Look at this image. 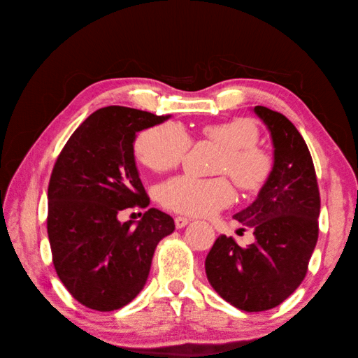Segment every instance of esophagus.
I'll use <instances>...</instances> for the list:
<instances>
[{"label": "esophagus", "instance_id": "esophagus-1", "mask_svg": "<svg viewBox=\"0 0 358 358\" xmlns=\"http://www.w3.org/2000/svg\"><path fill=\"white\" fill-rule=\"evenodd\" d=\"M187 224H189V219L187 217H183V216L175 217V227H177V229H185Z\"/></svg>", "mask_w": 358, "mask_h": 358}]
</instances>
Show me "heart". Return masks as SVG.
<instances>
[{
    "label": "heart",
    "instance_id": "heart-1",
    "mask_svg": "<svg viewBox=\"0 0 358 358\" xmlns=\"http://www.w3.org/2000/svg\"><path fill=\"white\" fill-rule=\"evenodd\" d=\"M206 139L224 148L217 171L227 172L244 191H258L272 173V158L268 152L257 147L258 128L249 119H235L213 123L201 128ZM191 139L178 123L144 129L134 142L136 157L155 172L169 171L180 164L189 150ZM159 203L167 210L210 216L235 200V191L225 177L199 178L194 175H177L158 186Z\"/></svg>",
    "mask_w": 358,
    "mask_h": 358
}]
</instances>
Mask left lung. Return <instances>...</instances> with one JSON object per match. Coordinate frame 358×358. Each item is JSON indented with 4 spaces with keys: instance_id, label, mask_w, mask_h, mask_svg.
<instances>
[{
    "instance_id": "obj_1",
    "label": "left lung",
    "mask_w": 358,
    "mask_h": 358,
    "mask_svg": "<svg viewBox=\"0 0 358 358\" xmlns=\"http://www.w3.org/2000/svg\"><path fill=\"white\" fill-rule=\"evenodd\" d=\"M271 134L274 166L252 203L233 219L249 227L255 241L239 247L220 235L205 259L208 282L244 311L280 305L302 283L317 241L320 189L308 147L280 113L253 108Z\"/></svg>"
}]
</instances>
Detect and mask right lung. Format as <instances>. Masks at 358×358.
I'll return each instance as SVG.
<instances>
[{"label":"right lung","instance_id":"1","mask_svg":"<svg viewBox=\"0 0 358 358\" xmlns=\"http://www.w3.org/2000/svg\"><path fill=\"white\" fill-rule=\"evenodd\" d=\"M169 117L101 108L75 129L56 161L47 220L53 264L87 308L113 311L131 302L144 288L158 243L175 230L173 219L157 208L138 224L119 220L127 208L150 203L136 167V136Z\"/></svg>","mask_w":358,"mask_h":358}]
</instances>
